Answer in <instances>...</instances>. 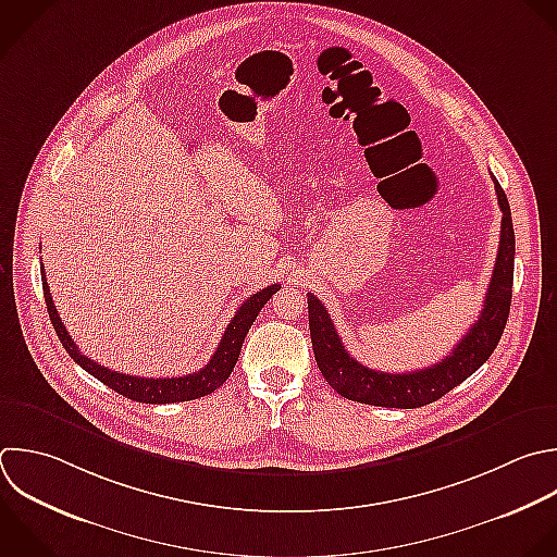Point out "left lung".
<instances>
[{"label": "left lung", "instance_id": "1", "mask_svg": "<svg viewBox=\"0 0 557 557\" xmlns=\"http://www.w3.org/2000/svg\"><path fill=\"white\" fill-rule=\"evenodd\" d=\"M496 200L500 207V242L496 252V263L483 300V309L468 333L459 339L448 357L440 363L413 370V372H379L366 368L344 348L335 324L326 307L307 294L309 305V331L313 355L318 368L326 383L348 400L376 405V407H398L413 409L442 398L446 392L466 381L474 370H479L487 357L494 352L503 329L507 324L511 305V283H513V226L511 211L505 191L492 176Z\"/></svg>", "mask_w": 557, "mask_h": 557}]
</instances>
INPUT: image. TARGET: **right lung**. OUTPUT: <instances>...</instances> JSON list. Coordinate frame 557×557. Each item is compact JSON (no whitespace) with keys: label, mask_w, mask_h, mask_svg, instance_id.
Masks as SVG:
<instances>
[{"label":"right lung","mask_w":557,"mask_h":557,"mask_svg":"<svg viewBox=\"0 0 557 557\" xmlns=\"http://www.w3.org/2000/svg\"><path fill=\"white\" fill-rule=\"evenodd\" d=\"M44 278V296H46V305H48V313L50 320L54 324V331L61 339V344L65 346V350L70 352V357L85 368L89 374H94L98 381H102L104 385H109L111 389H115L117 394L133 398L137 403H152V405H165V403H183V400H194L200 396H207L211 392H215L233 372L239 352H242V344L246 339L248 329L252 326V322L257 320L259 311L263 309V305L272 298V294H276L281 289L278 283L252 294L246 302H242V307L237 309V313L233 315L231 324L226 326L218 350L213 352V357L209 359V363L191 374L185 376H172V379H146V376H133V374H124V372H115L111 368H104L102 363H96L91 357L83 355L78 350V346L74 344V339L70 337L57 307L50 294V285L46 281V272L41 274Z\"/></svg>","instance_id":"add662e5"}]
</instances>
